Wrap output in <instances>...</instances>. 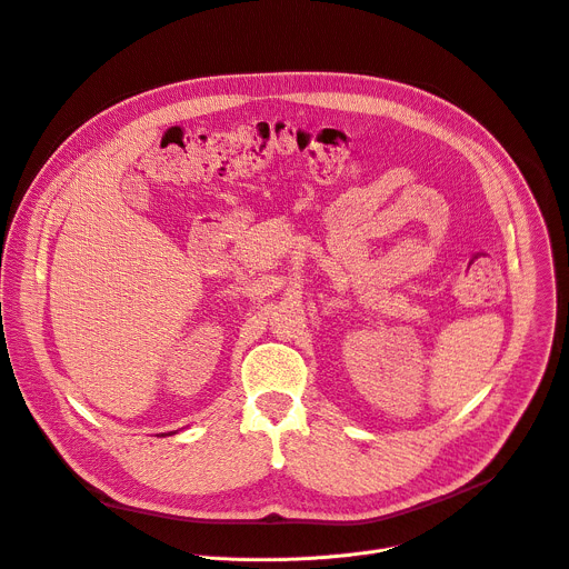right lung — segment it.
Returning a JSON list of instances; mask_svg holds the SVG:
<instances>
[{
	"label": "right lung",
	"mask_w": 569,
	"mask_h": 569,
	"mask_svg": "<svg viewBox=\"0 0 569 569\" xmlns=\"http://www.w3.org/2000/svg\"><path fill=\"white\" fill-rule=\"evenodd\" d=\"M168 435H170V432H168Z\"/></svg>",
	"instance_id": "obj_1"
}]
</instances>
